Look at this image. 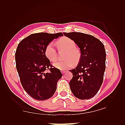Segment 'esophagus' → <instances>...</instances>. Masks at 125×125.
<instances>
[{"instance_id":"34e87169","label":"esophagus","mask_w":125,"mask_h":125,"mask_svg":"<svg viewBox=\"0 0 125 125\" xmlns=\"http://www.w3.org/2000/svg\"><path fill=\"white\" fill-rule=\"evenodd\" d=\"M65 72H66L65 71H61V73H62V74H64V73H65Z\"/></svg>"}]
</instances>
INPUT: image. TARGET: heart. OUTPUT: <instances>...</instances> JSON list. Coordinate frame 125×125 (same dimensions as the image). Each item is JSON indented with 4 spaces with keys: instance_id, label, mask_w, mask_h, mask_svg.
<instances>
[{
    "instance_id": "1",
    "label": "heart",
    "mask_w": 125,
    "mask_h": 125,
    "mask_svg": "<svg viewBox=\"0 0 125 125\" xmlns=\"http://www.w3.org/2000/svg\"><path fill=\"white\" fill-rule=\"evenodd\" d=\"M57 43L59 48L67 50L65 55V60L58 61L53 64L54 67L61 70H67L73 66V61L77 62L79 58V54L78 50L76 49V44L73 40L64 37L58 40ZM46 56L51 62H54L57 59V52L54 44L50 42L47 44L44 50Z\"/></svg>"
}]
</instances>
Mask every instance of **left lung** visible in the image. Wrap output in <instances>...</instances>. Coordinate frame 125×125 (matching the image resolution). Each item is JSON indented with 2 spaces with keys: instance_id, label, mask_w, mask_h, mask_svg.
Instances as JSON below:
<instances>
[{
  "instance_id": "left-lung-1",
  "label": "left lung",
  "mask_w": 125,
  "mask_h": 125,
  "mask_svg": "<svg viewBox=\"0 0 125 125\" xmlns=\"http://www.w3.org/2000/svg\"><path fill=\"white\" fill-rule=\"evenodd\" d=\"M80 48V61L69 85L73 94L79 99H88L97 94L103 83L106 68V52L99 40L89 34L79 32L63 33Z\"/></svg>"
}]
</instances>
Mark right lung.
Listing matches in <instances>:
<instances>
[{"instance_id": "1", "label": "right lung", "mask_w": 125, "mask_h": 125, "mask_svg": "<svg viewBox=\"0 0 125 125\" xmlns=\"http://www.w3.org/2000/svg\"><path fill=\"white\" fill-rule=\"evenodd\" d=\"M62 33H34L20 42L15 52L16 68L25 91L37 100L51 98L62 74L54 68L44 54L47 44ZM49 70V72L46 70Z\"/></svg>"}]
</instances>
